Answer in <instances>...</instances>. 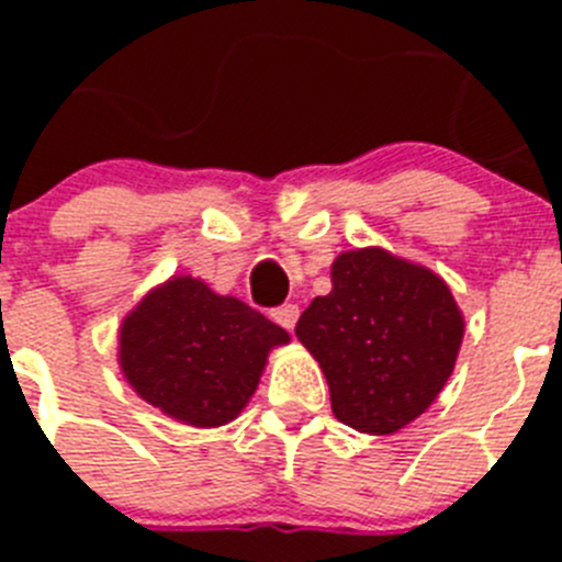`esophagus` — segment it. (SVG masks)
Masks as SVG:
<instances>
[{"label":"esophagus","mask_w":562,"mask_h":562,"mask_svg":"<svg viewBox=\"0 0 562 562\" xmlns=\"http://www.w3.org/2000/svg\"><path fill=\"white\" fill-rule=\"evenodd\" d=\"M270 317L276 321L278 326H284V329H295L297 324V306L295 304H284V306H276L270 312Z\"/></svg>","instance_id":"esophagus-1"}]
</instances>
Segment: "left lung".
<instances>
[{
	"label": "left lung",
	"instance_id": "obj_1",
	"mask_svg": "<svg viewBox=\"0 0 562 562\" xmlns=\"http://www.w3.org/2000/svg\"><path fill=\"white\" fill-rule=\"evenodd\" d=\"M337 419L360 434H396L428 411L453 374L464 317L448 284L380 247L340 252L331 292L297 317Z\"/></svg>",
	"mask_w": 562,
	"mask_h": 562
}]
</instances>
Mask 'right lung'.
Returning <instances> with one entry per match:
<instances>
[{
    "mask_svg": "<svg viewBox=\"0 0 562 562\" xmlns=\"http://www.w3.org/2000/svg\"><path fill=\"white\" fill-rule=\"evenodd\" d=\"M281 326L196 278H171L121 326V369L148 405L173 419L216 428L236 419L258 385Z\"/></svg>",
    "mask_w": 562,
    "mask_h": 562,
    "instance_id": "add662e5",
    "label": "right lung"
}]
</instances>
